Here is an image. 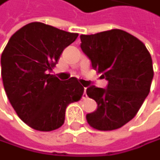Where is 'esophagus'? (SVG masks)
Instances as JSON below:
<instances>
[{"label": "esophagus", "instance_id": "34e87169", "mask_svg": "<svg viewBox=\"0 0 160 160\" xmlns=\"http://www.w3.org/2000/svg\"><path fill=\"white\" fill-rule=\"evenodd\" d=\"M83 99H86L87 98V95H86V88H84V94H83Z\"/></svg>", "mask_w": 160, "mask_h": 160}]
</instances>
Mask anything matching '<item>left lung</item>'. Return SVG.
I'll return each instance as SVG.
<instances>
[{
	"instance_id": "left-lung-1",
	"label": "left lung",
	"mask_w": 160,
	"mask_h": 160,
	"mask_svg": "<svg viewBox=\"0 0 160 160\" xmlns=\"http://www.w3.org/2000/svg\"><path fill=\"white\" fill-rule=\"evenodd\" d=\"M80 39L93 69L109 82L106 89L87 88V95L98 104L95 112L86 116L88 124L99 131L120 129L138 114L150 91V53L138 38L122 29L81 34Z\"/></svg>"
}]
</instances>
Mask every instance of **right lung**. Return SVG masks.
Masks as SVG:
<instances>
[{
	"instance_id": "obj_1",
	"label": "right lung",
	"mask_w": 160,
	"mask_h": 160,
	"mask_svg": "<svg viewBox=\"0 0 160 160\" xmlns=\"http://www.w3.org/2000/svg\"><path fill=\"white\" fill-rule=\"evenodd\" d=\"M77 36L34 22L16 31L2 53V78L8 99L18 118L36 131L60 128L67 106L83 96L84 87L75 77L63 82L48 74Z\"/></svg>"
}]
</instances>
